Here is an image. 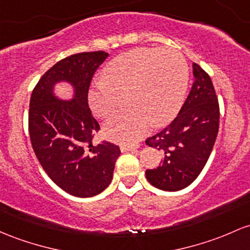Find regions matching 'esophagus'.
<instances>
[{
    "mask_svg": "<svg viewBox=\"0 0 250 250\" xmlns=\"http://www.w3.org/2000/svg\"><path fill=\"white\" fill-rule=\"evenodd\" d=\"M139 146L136 145H121V150L122 152H135L138 150Z\"/></svg>",
    "mask_w": 250,
    "mask_h": 250,
    "instance_id": "1",
    "label": "esophagus"
}]
</instances>
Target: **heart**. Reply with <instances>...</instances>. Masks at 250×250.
<instances>
[{
    "mask_svg": "<svg viewBox=\"0 0 250 250\" xmlns=\"http://www.w3.org/2000/svg\"><path fill=\"white\" fill-rule=\"evenodd\" d=\"M188 82V62L179 51L135 48L106 64L103 79L90 87L87 100L96 116L105 119L127 97L130 104L108 120L104 133L115 141L131 144L142 138L152 123L163 125L174 119Z\"/></svg>",
    "mask_w": 250,
    "mask_h": 250,
    "instance_id": "1",
    "label": "heart"
}]
</instances>
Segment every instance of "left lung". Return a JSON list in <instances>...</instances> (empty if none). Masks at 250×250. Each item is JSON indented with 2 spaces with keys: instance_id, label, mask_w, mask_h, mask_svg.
Masks as SVG:
<instances>
[{
  "instance_id": "8db88e82",
  "label": "left lung",
  "mask_w": 250,
  "mask_h": 250,
  "mask_svg": "<svg viewBox=\"0 0 250 250\" xmlns=\"http://www.w3.org/2000/svg\"><path fill=\"white\" fill-rule=\"evenodd\" d=\"M194 82L177 117L146 140L163 153L156 168L147 169V180L165 191L185 188L198 177L211 154L219 127V104L210 76L193 62Z\"/></svg>"
}]
</instances>
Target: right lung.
Masks as SVG:
<instances>
[{
  "instance_id": "1",
  "label": "right lung",
  "mask_w": 250,
  "mask_h": 250,
  "mask_svg": "<svg viewBox=\"0 0 250 250\" xmlns=\"http://www.w3.org/2000/svg\"><path fill=\"white\" fill-rule=\"evenodd\" d=\"M109 54L83 52L66 57L43 73L33 89L28 111L31 144L43 171L62 190L76 197H92L111 183L120 147L109 141L94 144L101 129L87 103L91 79ZM68 81L75 98L64 103L53 85Z\"/></svg>"
}]
</instances>
